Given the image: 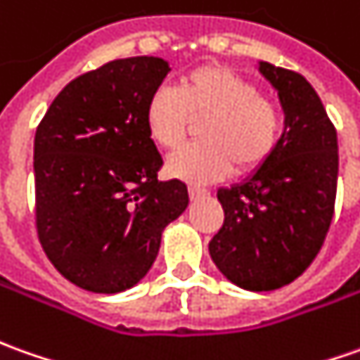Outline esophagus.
<instances>
[{
    "label": "esophagus",
    "mask_w": 360,
    "mask_h": 360,
    "mask_svg": "<svg viewBox=\"0 0 360 360\" xmlns=\"http://www.w3.org/2000/svg\"><path fill=\"white\" fill-rule=\"evenodd\" d=\"M189 195H191V199H197V197H202V195H207V189H202V187H197V185H189Z\"/></svg>",
    "instance_id": "34e87169"
}]
</instances>
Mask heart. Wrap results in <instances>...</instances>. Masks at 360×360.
<instances>
[{
  "instance_id": "1",
  "label": "heart",
  "mask_w": 360,
  "mask_h": 360,
  "mask_svg": "<svg viewBox=\"0 0 360 360\" xmlns=\"http://www.w3.org/2000/svg\"><path fill=\"white\" fill-rule=\"evenodd\" d=\"M193 120L205 141L177 149L169 160L171 175L191 183L260 169L280 141L282 118L258 88L221 65H200L179 78L177 90L155 88L146 104V128L151 139L173 149L187 138Z\"/></svg>"
}]
</instances>
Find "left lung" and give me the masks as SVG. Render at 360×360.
<instances>
[{
	"mask_svg": "<svg viewBox=\"0 0 360 360\" xmlns=\"http://www.w3.org/2000/svg\"><path fill=\"white\" fill-rule=\"evenodd\" d=\"M278 92L283 131L274 155L231 189H219L222 229L209 242L221 274L248 292H272L314 262L333 219L337 131L314 86L297 72L258 63Z\"/></svg>",
	"mask_w": 360,
	"mask_h": 360,
	"instance_id": "8db88e82",
	"label": "left lung"
}]
</instances>
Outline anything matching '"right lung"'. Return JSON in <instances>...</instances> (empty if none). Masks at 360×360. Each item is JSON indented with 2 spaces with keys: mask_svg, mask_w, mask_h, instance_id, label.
Wrapping results in <instances>:
<instances>
[{
  "mask_svg": "<svg viewBox=\"0 0 360 360\" xmlns=\"http://www.w3.org/2000/svg\"><path fill=\"white\" fill-rule=\"evenodd\" d=\"M160 57L106 63L58 92L35 134L37 232L49 260L82 290L118 293L149 272L187 185L160 181L146 104L169 72Z\"/></svg>",
  "mask_w": 360,
  "mask_h": 360,
  "instance_id": "add662e5",
  "label": "right lung"
}]
</instances>
